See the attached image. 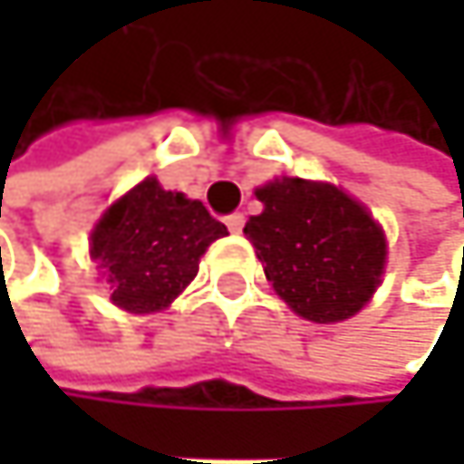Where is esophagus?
Masks as SVG:
<instances>
[{"mask_svg": "<svg viewBox=\"0 0 464 464\" xmlns=\"http://www.w3.org/2000/svg\"><path fill=\"white\" fill-rule=\"evenodd\" d=\"M225 225H227L230 234H242V227H245V217H242V214H227V217H225Z\"/></svg>", "mask_w": 464, "mask_h": 464, "instance_id": "esophagus-1", "label": "esophagus"}]
</instances>
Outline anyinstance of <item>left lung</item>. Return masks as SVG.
<instances>
[{
	"label": "left lung",
	"mask_w": 464,
	"mask_h": 464,
	"mask_svg": "<svg viewBox=\"0 0 464 464\" xmlns=\"http://www.w3.org/2000/svg\"><path fill=\"white\" fill-rule=\"evenodd\" d=\"M264 203L250 217L264 276L289 306L312 323H340L356 314L382 284L387 242L364 206L343 188L284 178L256 188Z\"/></svg>",
	"instance_id": "8db88e82"
}]
</instances>
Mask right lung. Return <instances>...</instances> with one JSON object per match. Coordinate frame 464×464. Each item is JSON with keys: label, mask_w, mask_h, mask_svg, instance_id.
I'll list each match as a JSON object with an SVG mask.
<instances>
[{"label": "right lung", "mask_w": 464, "mask_h": 464, "mask_svg": "<svg viewBox=\"0 0 464 464\" xmlns=\"http://www.w3.org/2000/svg\"><path fill=\"white\" fill-rule=\"evenodd\" d=\"M225 234L227 227L200 200L164 191L147 178L97 222L92 256L105 270L116 306L150 314L186 289L206 247Z\"/></svg>", "instance_id": "obj_1"}]
</instances>
